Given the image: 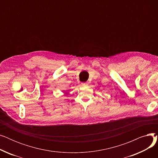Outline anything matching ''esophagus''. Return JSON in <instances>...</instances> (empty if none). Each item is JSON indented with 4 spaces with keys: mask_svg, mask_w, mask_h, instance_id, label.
I'll use <instances>...</instances> for the list:
<instances>
[{
    "mask_svg": "<svg viewBox=\"0 0 158 158\" xmlns=\"http://www.w3.org/2000/svg\"><path fill=\"white\" fill-rule=\"evenodd\" d=\"M82 86H86V85H88L87 83H82Z\"/></svg>",
    "mask_w": 158,
    "mask_h": 158,
    "instance_id": "1",
    "label": "esophagus"
}]
</instances>
